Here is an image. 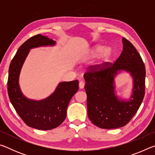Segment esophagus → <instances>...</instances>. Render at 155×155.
<instances>
[{
  "label": "esophagus",
  "instance_id": "34e87169",
  "mask_svg": "<svg viewBox=\"0 0 155 155\" xmlns=\"http://www.w3.org/2000/svg\"><path fill=\"white\" fill-rule=\"evenodd\" d=\"M84 86H85V83H84L83 81H80V82H79V88L80 89H83Z\"/></svg>",
  "mask_w": 155,
  "mask_h": 155
}]
</instances>
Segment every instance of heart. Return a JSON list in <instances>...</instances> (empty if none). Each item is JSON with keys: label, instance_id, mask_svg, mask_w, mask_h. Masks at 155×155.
<instances>
[{"label": "heart", "instance_id": "obj_1", "mask_svg": "<svg viewBox=\"0 0 155 155\" xmlns=\"http://www.w3.org/2000/svg\"><path fill=\"white\" fill-rule=\"evenodd\" d=\"M112 51L111 48H107L103 45L98 44V45L94 46L92 47L90 51H89L85 56H84V60H89L92 58H94L97 56L101 54V61L99 63L100 67L104 65L105 63L108 62L112 56Z\"/></svg>", "mask_w": 155, "mask_h": 155}]
</instances>
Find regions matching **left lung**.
Segmentation results:
<instances>
[{"mask_svg":"<svg viewBox=\"0 0 155 155\" xmlns=\"http://www.w3.org/2000/svg\"><path fill=\"white\" fill-rule=\"evenodd\" d=\"M123 51L114 64L107 62L98 68L91 66L84 74L87 115L94 125L104 129L122 127L137 113L145 94V65L134 46L122 38ZM122 71L134 79L129 101L120 100L114 92V78Z\"/></svg>","mask_w":155,"mask_h":155,"instance_id":"1","label":"left lung"}]
</instances>
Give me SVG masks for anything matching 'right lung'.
I'll return each mask as SVG.
<instances>
[{
	"label": "right lung",
	"mask_w": 155,
	"mask_h": 155,
	"mask_svg": "<svg viewBox=\"0 0 155 155\" xmlns=\"http://www.w3.org/2000/svg\"><path fill=\"white\" fill-rule=\"evenodd\" d=\"M55 44L53 40L40 34L31 37L18 48L9 68L7 91L10 101L25 124L39 130L52 129L64 121L68 104L78 90V81L75 80L59 83L51 96L41 101L26 98L21 91L19 76L30 49Z\"/></svg>",
	"instance_id": "add662e5"
}]
</instances>
